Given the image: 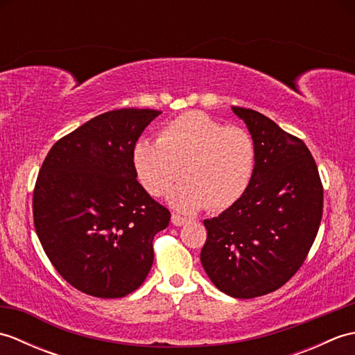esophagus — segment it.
<instances>
[{"mask_svg":"<svg viewBox=\"0 0 355 355\" xmlns=\"http://www.w3.org/2000/svg\"><path fill=\"white\" fill-rule=\"evenodd\" d=\"M187 223V218L178 215V214H172V224L173 225H183Z\"/></svg>","mask_w":355,"mask_h":355,"instance_id":"obj_1","label":"esophagus"}]
</instances>
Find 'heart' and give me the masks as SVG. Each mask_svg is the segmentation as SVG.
<instances>
[{
  "label": "heart",
  "mask_w": 355,
  "mask_h": 355,
  "mask_svg": "<svg viewBox=\"0 0 355 355\" xmlns=\"http://www.w3.org/2000/svg\"><path fill=\"white\" fill-rule=\"evenodd\" d=\"M135 175L154 197L169 195L173 207L195 212L224 210L244 197L256 169V145L245 128L229 126L191 111L164 125L158 141L139 140L132 150Z\"/></svg>",
  "instance_id": "heart-1"
}]
</instances>
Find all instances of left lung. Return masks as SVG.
<instances>
[{"mask_svg":"<svg viewBox=\"0 0 355 355\" xmlns=\"http://www.w3.org/2000/svg\"><path fill=\"white\" fill-rule=\"evenodd\" d=\"M256 145L244 197L212 220L200 259L218 290L236 299L276 291L297 273L319 232L323 186L305 143L261 112L232 107Z\"/></svg>","mask_w":355,"mask_h":355,"instance_id":"1","label":"left lung"}]
</instances>
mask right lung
<instances>
[{"instance_id": "1", "label": "right lung", "mask_w": 355, "mask_h": 355, "mask_svg": "<svg viewBox=\"0 0 355 355\" xmlns=\"http://www.w3.org/2000/svg\"><path fill=\"white\" fill-rule=\"evenodd\" d=\"M157 110L97 116L49 150L33 191V223L45 254L74 288L125 297L145 281L153 239L171 212L137 182L132 150Z\"/></svg>"}]
</instances>
